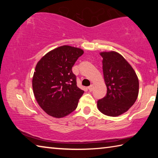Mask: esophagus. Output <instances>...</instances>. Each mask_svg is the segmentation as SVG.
Returning <instances> with one entry per match:
<instances>
[{
    "mask_svg": "<svg viewBox=\"0 0 158 158\" xmlns=\"http://www.w3.org/2000/svg\"><path fill=\"white\" fill-rule=\"evenodd\" d=\"M88 89H89L90 91H93V89H94V85L93 84H91L90 85V86L88 87Z\"/></svg>",
    "mask_w": 158,
    "mask_h": 158,
    "instance_id": "esophagus-1",
    "label": "esophagus"
}]
</instances>
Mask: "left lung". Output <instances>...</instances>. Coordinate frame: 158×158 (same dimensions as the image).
I'll return each mask as SVG.
<instances>
[{
  "label": "left lung",
  "instance_id": "8db88e82",
  "mask_svg": "<svg viewBox=\"0 0 158 158\" xmlns=\"http://www.w3.org/2000/svg\"><path fill=\"white\" fill-rule=\"evenodd\" d=\"M102 70L106 95L98 101L99 111L116 117L126 112L137 100L139 79L132 67L118 52H104Z\"/></svg>",
  "mask_w": 158,
  "mask_h": 158
}]
</instances>
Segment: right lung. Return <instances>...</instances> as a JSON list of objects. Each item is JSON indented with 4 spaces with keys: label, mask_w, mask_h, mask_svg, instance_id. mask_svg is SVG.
I'll list each match as a JSON object with an SVG mask.
<instances>
[{
    "label": "right lung",
    "mask_w": 158,
    "mask_h": 158,
    "mask_svg": "<svg viewBox=\"0 0 158 158\" xmlns=\"http://www.w3.org/2000/svg\"><path fill=\"white\" fill-rule=\"evenodd\" d=\"M84 51L63 45L50 51L37 63L33 77V93L38 105L54 118L74 111L84 90L77 87L72 68Z\"/></svg>",
    "instance_id": "obj_1"
}]
</instances>
